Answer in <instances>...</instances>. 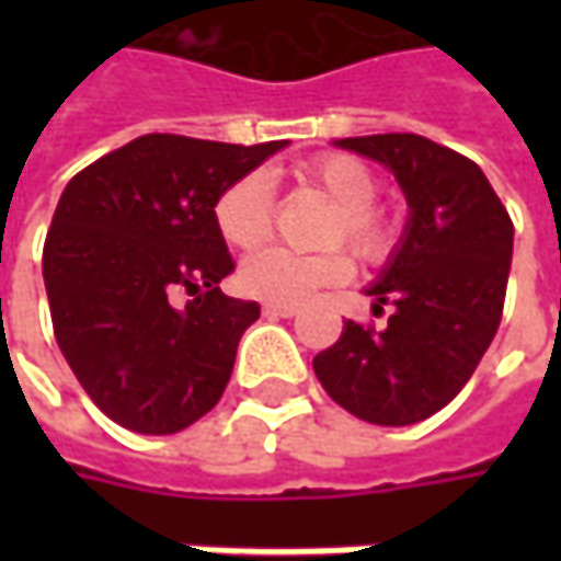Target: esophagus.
Returning a JSON list of instances; mask_svg holds the SVG:
<instances>
[{"label":"esophagus","instance_id":"1","mask_svg":"<svg viewBox=\"0 0 561 561\" xmlns=\"http://www.w3.org/2000/svg\"><path fill=\"white\" fill-rule=\"evenodd\" d=\"M262 312L268 314V318H293L299 309L296 306H262Z\"/></svg>","mask_w":561,"mask_h":561}]
</instances>
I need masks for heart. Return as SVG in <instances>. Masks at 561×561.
Returning a JSON list of instances; mask_svg holds the SVG:
<instances>
[{
	"label": "heart",
	"instance_id": "b5f03b06",
	"mask_svg": "<svg viewBox=\"0 0 561 561\" xmlns=\"http://www.w3.org/2000/svg\"><path fill=\"white\" fill-rule=\"evenodd\" d=\"M299 181L321 190L336 203L328 243H350L365 262H383L393 249V225L377 211V178L356 156L328 152L299 168ZM215 225L227 247L255 249L274 227V193L265 174H247L227 186L215 203ZM353 277V259L334 249L299 255L290 249H265L240 268V290L271 306H299L324 287Z\"/></svg>",
	"mask_w": 561,
	"mask_h": 561
}]
</instances>
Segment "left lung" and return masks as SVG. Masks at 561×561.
Returning <instances> with one entry per match:
<instances>
[{
	"mask_svg": "<svg viewBox=\"0 0 561 561\" xmlns=\"http://www.w3.org/2000/svg\"><path fill=\"white\" fill-rule=\"evenodd\" d=\"M336 146L387 164L409 199L405 237L368 290L387 328L346 321L314 375L350 415L402 427L431 419L474 375L496 336L512 265V218L484 171L419 134H371Z\"/></svg>",
	"mask_w": 561,
	"mask_h": 561,
	"instance_id": "obj_1",
	"label": "left lung"
}]
</instances>
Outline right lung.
<instances>
[{"label":"right lung","mask_w":561,"mask_h":561,"mask_svg":"<svg viewBox=\"0 0 561 561\" xmlns=\"http://www.w3.org/2000/svg\"><path fill=\"white\" fill-rule=\"evenodd\" d=\"M287 140L146 134L65 186L43 247L61 356L121 427L178 434L218 405L255 302L221 293L233 271L215 203ZM186 289V310L167 296Z\"/></svg>","instance_id":"1"}]
</instances>
